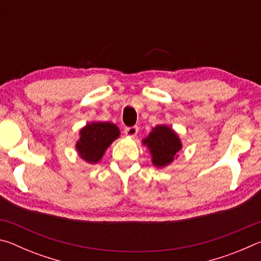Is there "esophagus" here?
I'll use <instances>...</instances> for the list:
<instances>
[{"mask_svg":"<svg viewBox=\"0 0 261 261\" xmlns=\"http://www.w3.org/2000/svg\"><path fill=\"white\" fill-rule=\"evenodd\" d=\"M138 126H127L124 129V134L127 137H136L138 134Z\"/></svg>","mask_w":261,"mask_h":261,"instance_id":"1","label":"esophagus"}]
</instances>
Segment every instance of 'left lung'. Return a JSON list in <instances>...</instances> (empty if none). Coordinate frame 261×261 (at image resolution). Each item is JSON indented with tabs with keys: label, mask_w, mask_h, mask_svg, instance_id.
<instances>
[{
	"label": "left lung",
	"mask_w": 261,
	"mask_h": 261,
	"mask_svg": "<svg viewBox=\"0 0 261 261\" xmlns=\"http://www.w3.org/2000/svg\"><path fill=\"white\" fill-rule=\"evenodd\" d=\"M143 144L147 146L152 155L153 166L156 168L169 166L182 149V141L178 135L165 124L153 127L149 135L143 140Z\"/></svg>",
	"instance_id": "1"
}]
</instances>
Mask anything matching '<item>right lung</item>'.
I'll use <instances>...</instances> for the list:
<instances>
[{
    "label": "right lung",
    "instance_id": "obj_1",
    "mask_svg": "<svg viewBox=\"0 0 261 261\" xmlns=\"http://www.w3.org/2000/svg\"><path fill=\"white\" fill-rule=\"evenodd\" d=\"M120 129L110 122H91L79 131L76 143L78 155L87 163H98L114 140L120 137Z\"/></svg>",
    "mask_w": 261,
    "mask_h": 261
}]
</instances>
